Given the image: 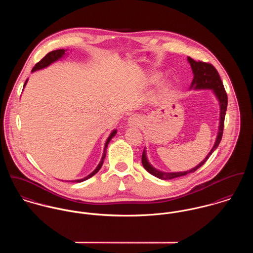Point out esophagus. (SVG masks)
<instances>
[{"mask_svg": "<svg viewBox=\"0 0 253 253\" xmlns=\"http://www.w3.org/2000/svg\"><path fill=\"white\" fill-rule=\"evenodd\" d=\"M127 123H128V126H132V127H136V126H139L141 125V121L137 116L129 117Z\"/></svg>", "mask_w": 253, "mask_h": 253, "instance_id": "1", "label": "esophagus"}]
</instances>
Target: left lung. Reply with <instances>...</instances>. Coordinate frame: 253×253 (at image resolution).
<instances>
[{"label": "left lung", "mask_w": 253, "mask_h": 253, "mask_svg": "<svg viewBox=\"0 0 253 253\" xmlns=\"http://www.w3.org/2000/svg\"><path fill=\"white\" fill-rule=\"evenodd\" d=\"M188 62L191 65L194 79L192 81L190 89H211L216 96L217 100L219 101V106H220V117H219V127H218V133H217L216 140L215 143L213 145L212 149L211 152L208 154V156L204 159L203 162H201L197 167L193 168L190 170L187 171H180V172H165L156 169L148 161L147 155H146V150L144 149L143 154H142V165L144 167L145 169L154 175L155 177H158L163 180H169V179H173L177 178L180 176H184L188 173L195 172L198 169H200L211 157V155L216 150L218 145L220 143L222 139V134H223V128H224V120H225V115H226V110H227V104H228V97L227 93L225 91L223 83L220 79V76L217 72L216 69L213 67V65L202 61H196L192 59L191 57L187 58Z\"/></svg>", "instance_id": "1"}]
</instances>
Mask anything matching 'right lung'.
Listing matches in <instances>:
<instances>
[{
  "instance_id": "1",
  "label": "right lung",
  "mask_w": 253,
  "mask_h": 253,
  "mask_svg": "<svg viewBox=\"0 0 253 253\" xmlns=\"http://www.w3.org/2000/svg\"><path fill=\"white\" fill-rule=\"evenodd\" d=\"M66 51H67V49H56V50H53V51L48 52L41 61H39L36 65L34 66V68L32 69V72H35V71H38V70L43 69V68L49 66L50 64H52L53 62H55V61L61 59V58L66 54ZM27 81H28V80H26V82H25V84H24V86H25V84H27ZM24 86H23V87H24ZM116 133H117V129H114V130L110 133V135H109V137L107 138V140H106L105 146H104V150H103V155H102L101 161L99 162V164H98V166L96 167V169H95L90 174H88L87 176H85V177H84V178H82V179L73 181H75V182H83V181L86 180V179L90 178L91 176H93L95 173H97V172L99 171V169H101V167H102V165H103L104 159H105V157H106V151H107V147H108L109 142H110L111 139L116 135Z\"/></svg>"
}]
</instances>
